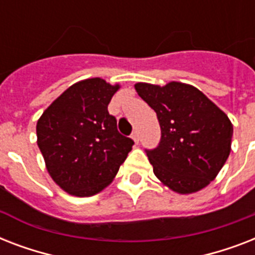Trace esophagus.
<instances>
[{
	"mask_svg": "<svg viewBox=\"0 0 255 255\" xmlns=\"http://www.w3.org/2000/svg\"><path fill=\"white\" fill-rule=\"evenodd\" d=\"M131 137H132V139H133V141H135L136 144L139 143V135H137V131H136V129L133 132H132Z\"/></svg>",
	"mask_w": 255,
	"mask_h": 255,
	"instance_id": "1",
	"label": "esophagus"
}]
</instances>
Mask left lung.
Masks as SVG:
<instances>
[{
	"label": "left lung",
	"mask_w": 255,
	"mask_h": 255,
	"mask_svg": "<svg viewBox=\"0 0 255 255\" xmlns=\"http://www.w3.org/2000/svg\"><path fill=\"white\" fill-rule=\"evenodd\" d=\"M136 91L155 110L161 137L145 149L153 173L177 193L205 188L229 157L233 126L229 118L193 86L137 83Z\"/></svg>",
	"instance_id": "8db88e82"
}]
</instances>
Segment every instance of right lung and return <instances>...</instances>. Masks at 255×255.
<instances>
[{
    "mask_svg": "<svg viewBox=\"0 0 255 255\" xmlns=\"http://www.w3.org/2000/svg\"><path fill=\"white\" fill-rule=\"evenodd\" d=\"M119 86L100 78L78 82L37 123L38 147L53 180L67 193L92 196L107 186L127 159L133 140L118 131L108 104Z\"/></svg>",
    "mask_w": 255,
    "mask_h": 255,
    "instance_id": "1",
    "label": "right lung"
}]
</instances>
